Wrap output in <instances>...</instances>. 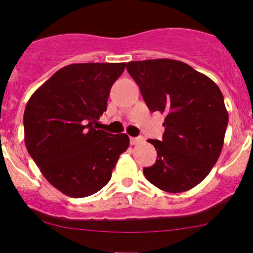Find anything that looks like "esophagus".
I'll return each instance as SVG.
<instances>
[{
    "mask_svg": "<svg viewBox=\"0 0 253 253\" xmlns=\"http://www.w3.org/2000/svg\"><path fill=\"white\" fill-rule=\"evenodd\" d=\"M141 141V137H130V145H136Z\"/></svg>",
    "mask_w": 253,
    "mask_h": 253,
    "instance_id": "esophagus-1",
    "label": "esophagus"
}]
</instances>
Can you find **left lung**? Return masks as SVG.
<instances>
[{"label": "left lung", "mask_w": 253, "mask_h": 253, "mask_svg": "<svg viewBox=\"0 0 253 253\" xmlns=\"http://www.w3.org/2000/svg\"><path fill=\"white\" fill-rule=\"evenodd\" d=\"M152 112L166 114L162 140L148 142L158 159L143 169L150 183L182 193L208 176L222 152L229 114L218 86L209 77L175 59L127 63Z\"/></svg>", "instance_id": "obj_1"}]
</instances>
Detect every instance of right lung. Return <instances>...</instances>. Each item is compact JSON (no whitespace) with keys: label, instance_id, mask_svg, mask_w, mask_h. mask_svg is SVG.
Returning <instances> with one entry per match:
<instances>
[{"label":"right lung","instance_id":"1","mask_svg":"<svg viewBox=\"0 0 253 253\" xmlns=\"http://www.w3.org/2000/svg\"><path fill=\"white\" fill-rule=\"evenodd\" d=\"M126 63L71 64L58 70L29 99L24 141L42 174L70 197H86L111 180L129 146L125 133L98 129L114 82Z\"/></svg>","mask_w":253,"mask_h":253}]
</instances>
